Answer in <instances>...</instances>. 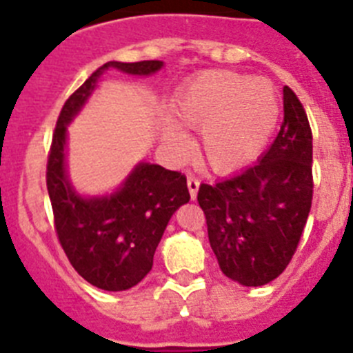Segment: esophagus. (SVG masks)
I'll return each instance as SVG.
<instances>
[{
    "label": "esophagus",
    "instance_id": "1",
    "mask_svg": "<svg viewBox=\"0 0 353 353\" xmlns=\"http://www.w3.org/2000/svg\"><path fill=\"white\" fill-rule=\"evenodd\" d=\"M187 187H189L191 198L196 199V194H198V189H199V180L196 179V176H189V179H187Z\"/></svg>",
    "mask_w": 353,
    "mask_h": 353
}]
</instances>
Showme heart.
I'll return each mask as SVG.
<instances>
[{"mask_svg":"<svg viewBox=\"0 0 353 353\" xmlns=\"http://www.w3.org/2000/svg\"><path fill=\"white\" fill-rule=\"evenodd\" d=\"M171 114L182 125L199 130L198 148L208 166L230 173L263 150L276 127L279 105L269 81L210 70L174 93ZM162 138L174 152L185 148V136L173 121L164 123Z\"/></svg>","mask_w":353,"mask_h":353,"instance_id":"heart-1","label":"heart"}]
</instances>
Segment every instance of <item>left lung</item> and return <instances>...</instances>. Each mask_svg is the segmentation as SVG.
<instances>
[{"label":"left lung","mask_w":353,"mask_h":353,"mask_svg":"<svg viewBox=\"0 0 353 353\" xmlns=\"http://www.w3.org/2000/svg\"><path fill=\"white\" fill-rule=\"evenodd\" d=\"M281 130L258 164L201 183L198 203L223 274L244 286L276 279L297 251L313 201V134L301 101L283 88Z\"/></svg>","instance_id":"8db88e82"}]
</instances>
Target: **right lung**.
<instances>
[{
	"mask_svg": "<svg viewBox=\"0 0 353 353\" xmlns=\"http://www.w3.org/2000/svg\"><path fill=\"white\" fill-rule=\"evenodd\" d=\"M162 65L159 60L104 63L68 97L52 134L46 180L56 235L77 274L105 292L132 288L152 270L171 215L191 194L185 174L139 162L113 194L83 198L68 182L65 168L67 125L86 104L104 70L150 76Z\"/></svg>",
	"mask_w": 353,
	"mask_h": 353,
	"instance_id": "right-lung-1",
	"label": "right lung"
}]
</instances>
